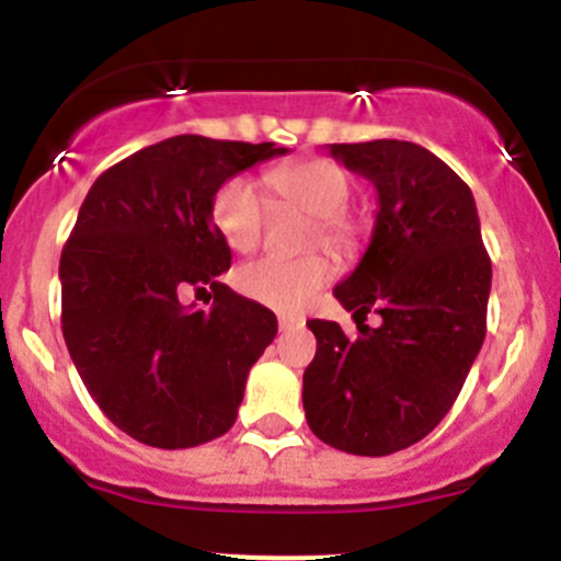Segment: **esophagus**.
Returning <instances> with one entry per match:
<instances>
[{
    "label": "esophagus",
    "mask_w": 561,
    "mask_h": 561,
    "mask_svg": "<svg viewBox=\"0 0 561 561\" xmlns=\"http://www.w3.org/2000/svg\"><path fill=\"white\" fill-rule=\"evenodd\" d=\"M298 328H304V317H298V314H279V331L282 333L298 331Z\"/></svg>",
    "instance_id": "1"
}]
</instances>
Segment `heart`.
<instances>
[{
  "label": "heart",
  "instance_id": "obj_1",
  "mask_svg": "<svg viewBox=\"0 0 561 561\" xmlns=\"http://www.w3.org/2000/svg\"><path fill=\"white\" fill-rule=\"evenodd\" d=\"M263 181L276 201L312 214V244L322 241L336 252H350L355 247L358 222L344 211L353 195V181L344 168L325 157H309L271 168ZM211 219L225 244L236 252H252L263 241L268 208L252 181L230 179L214 195ZM333 260L325 252L298 260L263 257L239 271V290L276 312H298L333 279Z\"/></svg>",
  "mask_w": 561,
  "mask_h": 561
}]
</instances>
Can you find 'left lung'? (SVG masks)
<instances>
[{"label": "left lung", "mask_w": 561, "mask_h": 561, "mask_svg": "<svg viewBox=\"0 0 561 561\" xmlns=\"http://www.w3.org/2000/svg\"><path fill=\"white\" fill-rule=\"evenodd\" d=\"M377 186L380 211L358 268L333 296L358 333L309 320L304 371L309 428L331 448L388 456L421 443L454 407L485 339L491 257L469 186L410 140L331 144ZM383 317L377 329L365 314Z\"/></svg>", "instance_id": "1"}]
</instances>
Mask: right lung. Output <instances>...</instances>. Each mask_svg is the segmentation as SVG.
<instances>
[{
	"label": "right lung",
	"instance_id": "obj_1",
	"mask_svg": "<svg viewBox=\"0 0 561 561\" xmlns=\"http://www.w3.org/2000/svg\"><path fill=\"white\" fill-rule=\"evenodd\" d=\"M285 151L175 135L89 190L59 260L61 333L92 399L138 443L195 448L236 423L276 317L219 282L233 254L211 203L230 175ZM190 291L213 307L186 308Z\"/></svg>",
	"mask_w": 561,
	"mask_h": 561
}]
</instances>
